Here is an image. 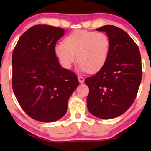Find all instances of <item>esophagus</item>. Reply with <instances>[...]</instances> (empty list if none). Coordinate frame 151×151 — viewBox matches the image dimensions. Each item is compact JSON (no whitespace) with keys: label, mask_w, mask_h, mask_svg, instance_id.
Returning <instances> with one entry per match:
<instances>
[{"label":"esophagus","mask_w":151,"mask_h":151,"mask_svg":"<svg viewBox=\"0 0 151 151\" xmlns=\"http://www.w3.org/2000/svg\"><path fill=\"white\" fill-rule=\"evenodd\" d=\"M78 79H79V81L80 83H83L84 81V78L82 77V76L78 75Z\"/></svg>","instance_id":"obj_1"}]
</instances>
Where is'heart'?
<instances>
[{
    "mask_svg": "<svg viewBox=\"0 0 151 151\" xmlns=\"http://www.w3.org/2000/svg\"><path fill=\"white\" fill-rule=\"evenodd\" d=\"M110 50L111 41L106 33L77 30L66 36L64 42L55 45L54 52L64 68L70 69L78 58L81 71L95 73L104 67Z\"/></svg>",
    "mask_w": 151,
    "mask_h": 151,
    "instance_id": "obj_1",
    "label": "heart"
}]
</instances>
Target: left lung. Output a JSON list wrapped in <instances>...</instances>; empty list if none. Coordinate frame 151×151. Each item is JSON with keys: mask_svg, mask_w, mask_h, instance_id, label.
<instances>
[{"mask_svg": "<svg viewBox=\"0 0 151 151\" xmlns=\"http://www.w3.org/2000/svg\"><path fill=\"white\" fill-rule=\"evenodd\" d=\"M106 32L111 41L104 67L84 81L89 86V111L103 119H114L133 104L141 84V58L139 48L124 30L114 25L96 29Z\"/></svg>", "mask_w": 151, "mask_h": 151, "instance_id": "obj_1", "label": "left lung"}]
</instances>
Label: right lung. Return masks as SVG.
Listing matches in <instances>:
<instances>
[{
  "mask_svg": "<svg viewBox=\"0 0 151 151\" xmlns=\"http://www.w3.org/2000/svg\"><path fill=\"white\" fill-rule=\"evenodd\" d=\"M64 32L61 27L34 25L22 35L13 50V92L22 110L36 121L61 119L79 85L77 74L62 67L54 52Z\"/></svg>",
  "mask_w": 151,
  "mask_h": 151,
  "instance_id": "right-lung-1",
  "label": "right lung"
}]
</instances>
